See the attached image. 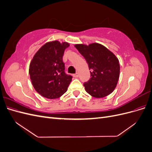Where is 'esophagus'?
<instances>
[{
	"label": "esophagus",
	"mask_w": 152,
	"mask_h": 152,
	"mask_svg": "<svg viewBox=\"0 0 152 152\" xmlns=\"http://www.w3.org/2000/svg\"><path fill=\"white\" fill-rule=\"evenodd\" d=\"M73 77H75V78H77L78 77H79V73H75V74H73Z\"/></svg>",
	"instance_id": "1"
}]
</instances>
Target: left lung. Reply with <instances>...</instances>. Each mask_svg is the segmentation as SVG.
I'll list each match as a JSON object with an SVG mask.
<instances>
[{"label": "left lung", "mask_w": 152, "mask_h": 152, "mask_svg": "<svg viewBox=\"0 0 152 152\" xmlns=\"http://www.w3.org/2000/svg\"><path fill=\"white\" fill-rule=\"evenodd\" d=\"M76 49L88 64L91 79L84 84L85 90L93 97L101 98L115 89L120 75V65L111 50L98 43L77 44Z\"/></svg>", "instance_id": "left-lung-1"}]
</instances>
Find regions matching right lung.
<instances>
[{"label":"right lung","instance_id":"right-lung-1","mask_svg":"<svg viewBox=\"0 0 152 152\" xmlns=\"http://www.w3.org/2000/svg\"><path fill=\"white\" fill-rule=\"evenodd\" d=\"M70 44L58 40L45 43L35 54L29 66L34 88L43 97L56 99L65 94L72 77L65 73L63 56Z\"/></svg>","mask_w":152,"mask_h":152}]
</instances>
